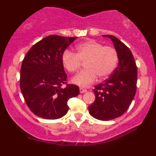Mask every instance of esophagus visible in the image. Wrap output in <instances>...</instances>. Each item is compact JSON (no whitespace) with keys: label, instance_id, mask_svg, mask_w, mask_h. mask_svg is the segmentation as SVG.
Listing matches in <instances>:
<instances>
[{"label":"esophagus","instance_id":"1","mask_svg":"<svg viewBox=\"0 0 156 156\" xmlns=\"http://www.w3.org/2000/svg\"><path fill=\"white\" fill-rule=\"evenodd\" d=\"M87 91V90L85 89H83V88H80V93L83 94V93H85Z\"/></svg>","mask_w":156,"mask_h":156}]
</instances>
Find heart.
Returning a JSON list of instances; mask_svg holds the SVG:
<instances>
[{"label":"heart","instance_id":"heart-1","mask_svg":"<svg viewBox=\"0 0 156 156\" xmlns=\"http://www.w3.org/2000/svg\"><path fill=\"white\" fill-rule=\"evenodd\" d=\"M62 64L69 73H74L84 63V70L73 78L72 82L81 87H88L97 79L105 78L117 66L119 56L112 46H104L95 41H88L76 46V54L69 50L63 52Z\"/></svg>","mask_w":156,"mask_h":156}]
</instances>
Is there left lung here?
<instances>
[{
  "label": "left lung",
  "mask_w": 156,
  "mask_h": 156,
  "mask_svg": "<svg viewBox=\"0 0 156 156\" xmlns=\"http://www.w3.org/2000/svg\"><path fill=\"white\" fill-rule=\"evenodd\" d=\"M110 37L119 56V65L108 79L95 86V100L89 107L90 115L100 121L120 117L129 108L135 96L137 67L130 49L113 35Z\"/></svg>",
  "instance_id": "8db88e82"
}]
</instances>
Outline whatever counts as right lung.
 Segmentation results:
<instances>
[{"mask_svg":"<svg viewBox=\"0 0 156 156\" xmlns=\"http://www.w3.org/2000/svg\"><path fill=\"white\" fill-rule=\"evenodd\" d=\"M77 37L52 35L33 45L22 61L20 89L26 104L35 115L58 119L69 110L67 101L79 94V88L66 83L62 55Z\"/></svg>","mask_w":156,"mask_h":156,"instance_id":"add662e5","label":"right lung"}]
</instances>
